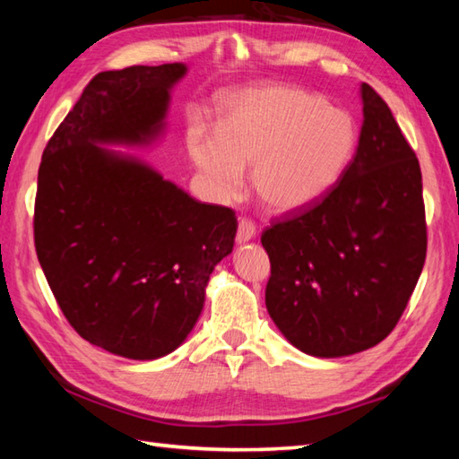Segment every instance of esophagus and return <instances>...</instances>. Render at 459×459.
<instances>
[{
    "label": "esophagus",
    "mask_w": 459,
    "mask_h": 459,
    "mask_svg": "<svg viewBox=\"0 0 459 459\" xmlns=\"http://www.w3.org/2000/svg\"><path fill=\"white\" fill-rule=\"evenodd\" d=\"M256 237V224L250 219H240L238 230H237V242L238 245H245V242L252 240Z\"/></svg>",
    "instance_id": "1"
}]
</instances>
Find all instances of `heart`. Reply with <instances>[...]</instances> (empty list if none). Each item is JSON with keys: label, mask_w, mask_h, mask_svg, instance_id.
<instances>
[{"label": "heart", "mask_w": 459, "mask_h": 459, "mask_svg": "<svg viewBox=\"0 0 459 459\" xmlns=\"http://www.w3.org/2000/svg\"><path fill=\"white\" fill-rule=\"evenodd\" d=\"M357 124L347 110L291 84H262L230 94L219 128L195 118L187 150L221 203L252 189L274 212L316 204L343 179L357 150Z\"/></svg>", "instance_id": "obj_1"}]
</instances>
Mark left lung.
Wrapping results in <instances>:
<instances>
[{
  "label": "left lung",
  "mask_w": 459,
  "mask_h": 459,
  "mask_svg": "<svg viewBox=\"0 0 459 459\" xmlns=\"http://www.w3.org/2000/svg\"><path fill=\"white\" fill-rule=\"evenodd\" d=\"M359 145L335 189L262 232L266 307L291 345L347 357L401 319L426 260L422 173L386 102L360 84Z\"/></svg>",
  "instance_id": "8db88e82"
}]
</instances>
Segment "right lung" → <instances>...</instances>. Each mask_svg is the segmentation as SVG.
<instances>
[{"mask_svg": "<svg viewBox=\"0 0 459 459\" xmlns=\"http://www.w3.org/2000/svg\"><path fill=\"white\" fill-rule=\"evenodd\" d=\"M183 63L96 74L43 152L39 264L68 324L108 353L152 360L197 324L214 266L235 247L232 209L195 201L135 155L165 132Z\"/></svg>", "mask_w": 459, "mask_h": 459, "instance_id": "add662e5", "label": "right lung"}]
</instances>
